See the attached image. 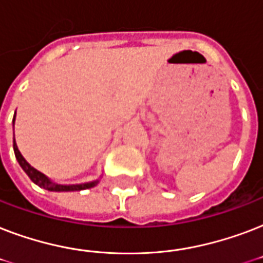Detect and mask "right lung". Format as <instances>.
<instances>
[{
    "label": "right lung",
    "mask_w": 263,
    "mask_h": 263,
    "mask_svg": "<svg viewBox=\"0 0 263 263\" xmlns=\"http://www.w3.org/2000/svg\"><path fill=\"white\" fill-rule=\"evenodd\" d=\"M13 127H14V117H13ZM13 150L16 160H17L18 165L22 166V169L27 173V176L32 180V183L39 185L41 188H45L47 191H54V192H63V191H82V190H87V188L95 187L99 183V179L94 180V181H88V183H82V184H59L54 183L53 180H50L46 175H43L42 172H39L34 166H31L24 157L22 156V153L18 152L17 144L14 142V132H13Z\"/></svg>",
    "instance_id": "add662e5"
}]
</instances>
